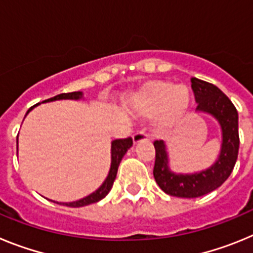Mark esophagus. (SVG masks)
I'll list each match as a JSON object with an SVG mask.
<instances>
[{
  "label": "esophagus",
  "instance_id": "obj_1",
  "mask_svg": "<svg viewBox=\"0 0 253 253\" xmlns=\"http://www.w3.org/2000/svg\"><path fill=\"white\" fill-rule=\"evenodd\" d=\"M149 135L146 133V131H137V133L133 134V142L134 143H139L142 140H148Z\"/></svg>",
  "mask_w": 253,
  "mask_h": 253
}]
</instances>
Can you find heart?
Segmentation results:
<instances>
[{"label": "heart", "mask_w": 253, "mask_h": 253, "mask_svg": "<svg viewBox=\"0 0 253 253\" xmlns=\"http://www.w3.org/2000/svg\"><path fill=\"white\" fill-rule=\"evenodd\" d=\"M190 104L187 87L172 82L154 81L134 96L131 106L142 115L154 116V126L157 130H167L177 124L186 113Z\"/></svg>", "instance_id": "1"}]
</instances>
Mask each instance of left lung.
<instances>
[{
  "label": "left lung",
  "mask_w": 253,
  "mask_h": 253,
  "mask_svg": "<svg viewBox=\"0 0 253 253\" xmlns=\"http://www.w3.org/2000/svg\"><path fill=\"white\" fill-rule=\"evenodd\" d=\"M190 81L198 102L196 110L211 114L218 120L222 126L223 142L220 156L210 169L194 175H176L169 169L163 140H154V180L165 193L177 198H199L218 189L233 171L240 148L238 113L233 102L213 84L195 77Z\"/></svg>",
  "instance_id": "left-lung-1"
}]
</instances>
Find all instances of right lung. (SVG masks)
Listing matches in <instances>:
<instances>
[{"instance_id": "1", "label": "right lung", "mask_w": 253, "mask_h": 253, "mask_svg": "<svg viewBox=\"0 0 253 253\" xmlns=\"http://www.w3.org/2000/svg\"><path fill=\"white\" fill-rule=\"evenodd\" d=\"M82 97V92H67V93H60V95L54 96V97H50L48 100H44L43 102H48V101H54V100H63V99H69V100H78ZM38 105V104H37ZM37 105H34L33 107H35ZM30 107L28 110L29 111L33 109ZM26 113V114H28ZM133 146V139L130 137L125 138V139H116L111 143V167L110 171H109V175H107L106 180L104 181V184L99 187V189L96 190L95 193H92L91 195L86 196V198L81 199V200H77V202L73 203H64L66 207H72V208H80V207H84V205H90L93 204V203L100 202L101 199H104L105 196L109 194V191L113 187L114 181H115L116 173H118V167H119L120 162H122V158L124 157V154L126 153L130 147Z\"/></svg>"}]
</instances>
